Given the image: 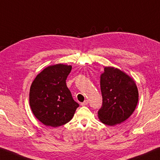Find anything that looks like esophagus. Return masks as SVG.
Returning a JSON list of instances; mask_svg holds the SVG:
<instances>
[{"label": "esophagus", "mask_w": 160, "mask_h": 160, "mask_svg": "<svg viewBox=\"0 0 160 160\" xmlns=\"http://www.w3.org/2000/svg\"><path fill=\"white\" fill-rule=\"evenodd\" d=\"M87 104H88V101L87 100H85L83 102L81 103V105H82V106H86V105H87Z\"/></svg>", "instance_id": "34e87169"}]
</instances>
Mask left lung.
Wrapping results in <instances>:
<instances>
[{
	"mask_svg": "<svg viewBox=\"0 0 160 160\" xmlns=\"http://www.w3.org/2000/svg\"><path fill=\"white\" fill-rule=\"evenodd\" d=\"M102 105L98 111L104 124L114 126L128 119L139 99L137 87L128 75L118 68L105 67L101 76Z\"/></svg>",
	"mask_w": 160,
	"mask_h": 160,
	"instance_id": "obj_1",
	"label": "left lung"
}]
</instances>
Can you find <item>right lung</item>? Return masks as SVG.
Instances as JSON below:
<instances>
[{"label": "right lung", "mask_w": 160, "mask_h": 160, "mask_svg": "<svg viewBox=\"0 0 160 160\" xmlns=\"http://www.w3.org/2000/svg\"><path fill=\"white\" fill-rule=\"evenodd\" d=\"M71 71V66H50L37 75L31 86V110L46 126L57 127L66 124L79 107L66 83Z\"/></svg>", "instance_id": "1"}]
</instances>
